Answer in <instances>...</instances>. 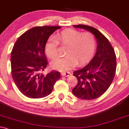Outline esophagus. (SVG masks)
Listing matches in <instances>:
<instances>
[{
	"mask_svg": "<svg viewBox=\"0 0 129 129\" xmlns=\"http://www.w3.org/2000/svg\"><path fill=\"white\" fill-rule=\"evenodd\" d=\"M71 74V73L70 72H63L61 73L62 76H64V77H68V76H70Z\"/></svg>",
	"mask_w": 129,
	"mask_h": 129,
	"instance_id": "obj_1",
	"label": "esophagus"
}]
</instances>
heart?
<instances>
[{
	"label": "heart",
	"mask_w": 129,
	"mask_h": 129,
	"mask_svg": "<svg viewBox=\"0 0 129 129\" xmlns=\"http://www.w3.org/2000/svg\"><path fill=\"white\" fill-rule=\"evenodd\" d=\"M68 45L65 53L67 55L55 59L51 63L54 70L59 71L70 70L78 64L87 61L93 53L95 48V37L90 32L81 33L74 29L61 32L57 37H51L45 45V53L54 59L58 55V44Z\"/></svg>",
	"instance_id": "heart-1"
}]
</instances>
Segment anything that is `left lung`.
Returning a JSON list of instances; mask_svg holds the SVG:
<instances>
[{"label": "left lung", "instance_id": "left-lung-1", "mask_svg": "<svg viewBox=\"0 0 129 129\" xmlns=\"http://www.w3.org/2000/svg\"><path fill=\"white\" fill-rule=\"evenodd\" d=\"M90 32L95 36L97 46L96 52L88 64L74 71L77 84L73 88L76 96L90 100L102 95L109 88L114 79L116 70V54L108 40L98 30L83 24L74 25Z\"/></svg>", "mask_w": 129, "mask_h": 129}]
</instances>
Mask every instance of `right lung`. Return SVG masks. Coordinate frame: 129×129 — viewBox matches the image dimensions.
Instances as JSON below:
<instances>
[{
  "label": "right lung",
  "mask_w": 129,
  "mask_h": 129,
  "mask_svg": "<svg viewBox=\"0 0 129 129\" xmlns=\"http://www.w3.org/2000/svg\"><path fill=\"white\" fill-rule=\"evenodd\" d=\"M59 26H42L30 29L15 42L11 53L12 76L16 87L26 96L45 97L51 93L60 78L58 71L40 73L46 68L45 47L49 37Z\"/></svg>",
  "instance_id": "right-lung-1"
}]
</instances>
